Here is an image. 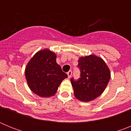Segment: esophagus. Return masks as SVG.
<instances>
[{"label": "esophagus", "mask_w": 131, "mask_h": 131, "mask_svg": "<svg viewBox=\"0 0 131 131\" xmlns=\"http://www.w3.org/2000/svg\"><path fill=\"white\" fill-rule=\"evenodd\" d=\"M67 74H68V78H70V77H71V75H72V71L69 70Z\"/></svg>", "instance_id": "34e87169"}]
</instances>
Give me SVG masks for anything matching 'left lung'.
<instances>
[{
	"label": "left lung",
	"mask_w": 131,
	"mask_h": 131,
	"mask_svg": "<svg viewBox=\"0 0 131 131\" xmlns=\"http://www.w3.org/2000/svg\"><path fill=\"white\" fill-rule=\"evenodd\" d=\"M78 62L80 77L71 79L74 95L81 101H91L104 92L110 79V71L104 61L94 55L81 57Z\"/></svg>",
	"instance_id": "obj_1"
}]
</instances>
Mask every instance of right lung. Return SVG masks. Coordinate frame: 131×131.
<instances>
[{
	"mask_svg": "<svg viewBox=\"0 0 131 131\" xmlns=\"http://www.w3.org/2000/svg\"><path fill=\"white\" fill-rule=\"evenodd\" d=\"M29 87L41 97L54 96L68 75L56 63V55L45 49L36 53L25 68Z\"/></svg>",
	"mask_w": 131,
	"mask_h": 131,
	"instance_id": "add662e5",
	"label": "right lung"
}]
</instances>
